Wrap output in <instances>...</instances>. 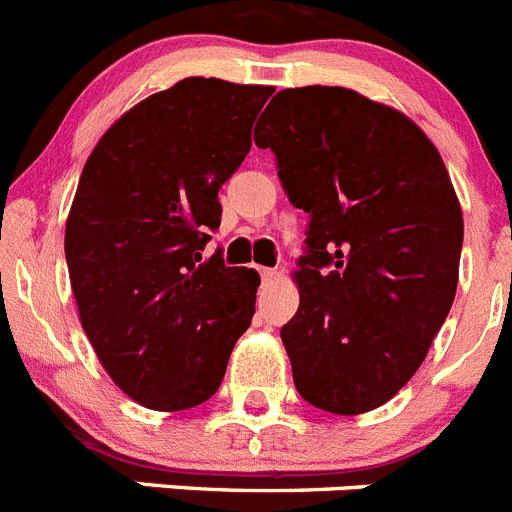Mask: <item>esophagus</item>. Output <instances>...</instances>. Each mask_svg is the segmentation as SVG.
<instances>
[{"mask_svg":"<svg viewBox=\"0 0 512 512\" xmlns=\"http://www.w3.org/2000/svg\"><path fill=\"white\" fill-rule=\"evenodd\" d=\"M277 277H279L277 269H261V279H264V282H274Z\"/></svg>","mask_w":512,"mask_h":512,"instance_id":"34e87169","label":"esophagus"}]
</instances>
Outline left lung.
Returning a JSON list of instances; mask_svg holds the SVG:
<instances>
[{"label": "left lung", "mask_w": 512, "mask_h": 512, "mask_svg": "<svg viewBox=\"0 0 512 512\" xmlns=\"http://www.w3.org/2000/svg\"><path fill=\"white\" fill-rule=\"evenodd\" d=\"M264 114L256 146L310 215L300 307L282 328L295 387L325 413H369L413 379L449 315L459 197L431 138L390 104L315 84L282 89Z\"/></svg>", "instance_id": "left-lung-1"}]
</instances>
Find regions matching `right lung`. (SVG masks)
<instances>
[{"label":"right lung","instance_id":"right-lung-1","mask_svg":"<svg viewBox=\"0 0 512 512\" xmlns=\"http://www.w3.org/2000/svg\"><path fill=\"white\" fill-rule=\"evenodd\" d=\"M271 92L176 81L117 117L81 171L63 238L81 328L112 382L148 410L210 400L251 325L259 271L202 251Z\"/></svg>","mask_w":512,"mask_h":512}]
</instances>
